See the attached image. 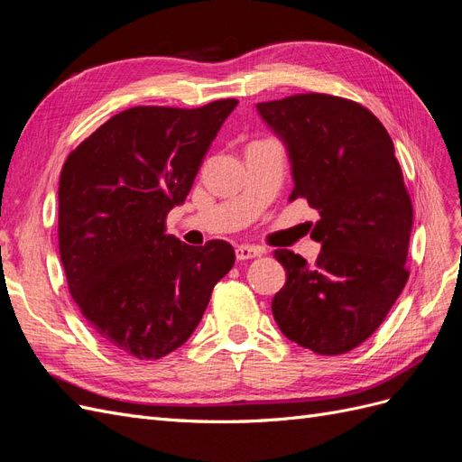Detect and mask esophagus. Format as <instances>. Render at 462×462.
I'll return each instance as SVG.
<instances>
[{
  "label": "esophagus",
  "mask_w": 462,
  "mask_h": 462,
  "mask_svg": "<svg viewBox=\"0 0 462 462\" xmlns=\"http://www.w3.org/2000/svg\"><path fill=\"white\" fill-rule=\"evenodd\" d=\"M235 254H236V260H253L262 254V250L256 246H250V245H241L235 250Z\"/></svg>",
  "instance_id": "34e87169"
}]
</instances>
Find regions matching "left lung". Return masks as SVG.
I'll return each instance as SVG.
<instances>
[{
	"label": "left lung",
	"mask_w": 462,
	"mask_h": 462,
	"mask_svg": "<svg viewBox=\"0 0 462 462\" xmlns=\"http://www.w3.org/2000/svg\"><path fill=\"white\" fill-rule=\"evenodd\" d=\"M283 138L291 200L319 214L312 265L287 248L272 312L287 339L318 355H343L382 326L409 279L412 202L393 141L370 109L331 94H295L256 106Z\"/></svg>",
	"instance_id": "1"
}]
</instances>
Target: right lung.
<instances>
[{
	"label": "right lung",
	"mask_w": 462,
	"mask_h": 462,
	"mask_svg": "<svg viewBox=\"0 0 462 462\" xmlns=\"http://www.w3.org/2000/svg\"><path fill=\"white\" fill-rule=\"evenodd\" d=\"M235 97L202 107L136 106L69 153L60 177V254L92 331L138 360L173 353L197 329L235 263L227 241L165 235Z\"/></svg>",
	"instance_id": "1"
}]
</instances>
